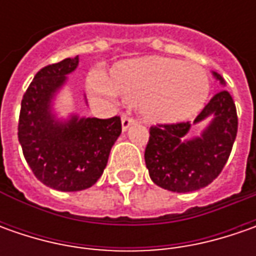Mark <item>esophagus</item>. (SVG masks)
Returning <instances> with one entry per match:
<instances>
[{"label":"esophagus","instance_id":"obj_1","mask_svg":"<svg viewBox=\"0 0 256 256\" xmlns=\"http://www.w3.org/2000/svg\"><path fill=\"white\" fill-rule=\"evenodd\" d=\"M135 122L132 118H130L128 115H122V118H121V124H122V131H126L132 124Z\"/></svg>","mask_w":256,"mask_h":256}]
</instances>
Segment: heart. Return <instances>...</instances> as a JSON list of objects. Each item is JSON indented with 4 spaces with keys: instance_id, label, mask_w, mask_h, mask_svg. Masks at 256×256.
Masks as SVG:
<instances>
[{
    "instance_id": "1",
    "label": "heart",
    "mask_w": 256,
    "mask_h": 256,
    "mask_svg": "<svg viewBox=\"0 0 256 256\" xmlns=\"http://www.w3.org/2000/svg\"><path fill=\"white\" fill-rule=\"evenodd\" d=\"M94 94L140 106L151 122H181L198 112L210 94V81L198 65L175 58L146 56L114 65L110 78L94 75Z\"/></svg>"
}]
</instances>
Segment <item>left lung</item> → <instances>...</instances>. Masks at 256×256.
<instances>
[{
  "instance_id": "left-lung-1",
  "label": "left lung",
  "mask_w": 256,
  "mask_h": 256,
  "mask_svg": "<svg viewBox=\"0 0 256 256\" xmlns=\"http://www.w3.org/2000/svg\"><path fill=\"white\" fill-rule=\"evenodd\" d=\"M212 75L225 86L221 75L215 71ZM202 120H208V125L202 135L186 140L192 125ZM236 131V108L226 90L212 96L194 124L151 126L145 148V164L151 180L172 192L198 191L210 185L228 161Z\"/></svg>"
}]
</instances>
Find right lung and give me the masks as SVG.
Returning a JSON list of instances; mask_svg holds the SVG:
<instances>
[{"label": "right lung", "instance_id": "add662e5", "mask_svg": "<svg viewBox=\"0 0 256 256\" xmlns=\"http://www.w3.org/2000/svg\"><path fill=\"white\" fill-rule=\"evenodd\" d=\"M78 62L76 55L40 70L24 94L18 122L26 164L44 185L62 192L82 191L100 180L122 131L120 116H56L55 96Z\"/></svg>", "mask_w": 256, "mask_h": 256}]
</instances>
